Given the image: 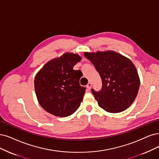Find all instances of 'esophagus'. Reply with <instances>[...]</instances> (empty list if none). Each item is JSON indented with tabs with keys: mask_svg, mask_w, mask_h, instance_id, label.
<instances>
[{
	"mask_svg": "<svg viewBox=\"0 0 159 159\" xmlns=\"http://www.w3.org/2000/svg\"><path fill=\"white\" fill-rule=\"evenodd\" d=\"M86 87H87L88 89L90 90L91 88H92V84H91V83H88V84L86 85Z\"/></svg>",
	"mask_w": 159,
	"mask_h": 159,
	"instance_id": "34e87169",
	"label": "esophagus"
}]
</instances>
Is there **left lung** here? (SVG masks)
Wrapping results in <instances>:
<instances>
[{"mask_svg": "<svg viewBox=\"0 0 159 159\" xmlns=\"http://www.w3.org/2000/svg\"><path fill=\"white\" fill-rule=\"evenodd\" d=\"M101 76L102 88L92 89L99 106L109 113H120L129 107L136 99L139 78L130 60L114 51L84 52Z\"/></svg>", "mask_w": 159, "mask_h": 159, "instance_id": "left-lung-1", "label": "left lung"}]
</instances>
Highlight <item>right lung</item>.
<instances>
[{"instance_id": "1", "label": "right lung", "mask_w": 159, "mask_h": 159, "mask_svg": "<svg viewBox=\"0 0 159 159\" xmlns=\"http://www.w3.org/2000/svg\"><path fill=\"white\" fill-rule=\"evenodd\" d=\"M81 57L73 53L47 62L34 78V90L40 105L47 112L61 117L74 113L83 99L86 88L79 80L80 70L73 69Z\"/></svg>"}]
</instances>
